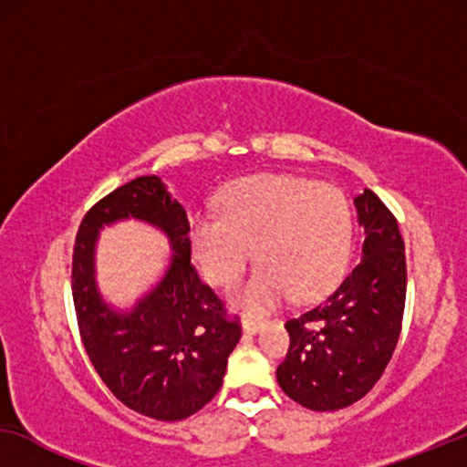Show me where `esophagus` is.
Listing matches in <instances>:
<instances>
[{
    "mask_svg": "<svg viewBox=\"0 0 467 467\" xmlns=\"http://www.w3.org/2000/svg\"><path fill=\"white\" fill-rule=\"evenodd\" d=\"M264 321L261 318H253V317H242V329L246 331V334H259L261 329H264Z\"/></svg>",
    "mask_w": 467,
    "mask_h": 467,
    "instance_id": "1",
    "label": "esophagus"
}]
</instances>
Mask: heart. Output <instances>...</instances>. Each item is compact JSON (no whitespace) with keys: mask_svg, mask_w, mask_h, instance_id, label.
I'll return each instance as SVG.
<instances>
[{"mask_svg":"<svg viewBox=\"0 0 467 467\" xmlns=\"http://www.w3.org/2000/svg\"><path fill=\"white\" fill-rule=\"evenodd\" d=\"M223 213L191 221V248L208 283L229 289L248 261L261 264L234 293L248 315L272 310L289 296L312 299L329 291L348 264L353 216L331 184L285 174L251 176L223 195Z\"/></svg>","mask_w":467,"mask_h":467,"instance_id":"heart-1","label":"heart"}]
</instances>
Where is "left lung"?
Masks as SVG:
<instances>
[{
    "label": "left lung",
    "instance_id": "1",
    "mask_svg": "<svg viewBox=\"0 0 467 467\" xmlns=\"http://www.w3.org/2000/svg\"><path fill=\"white\" fill-rule=\"evenodd\" d=\"M361 261L323 302L285 323L291 344L276 369L293 401L331 412L359 401L385 372L400 340L406 254L398 221L379 195L355 197Z\"/></svg>",
    "mask_w": 467,
    "mask_h": 467
}]
</instances>
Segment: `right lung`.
<instances>
[{
  "mask_svg": "<svg viewBox=\"0 0 467 467\" xmlns=\"http://www.w3.org/2000/svg\"><path fill=\"white\" fill-rule=\"evenodd\" d=\"M136 218L171 242L169 270L130 311L99 293L94 248L104 224ZM189 219L159 176L123 184L85 214L74 244L72 296L82 344L95 372L127 408L149 419L182 420L223 385L240 323L191 265Z\"/></svg>",
  "mask_w": 467,
  "mask_h": 467,
  "instance_id": "1",
  "label": "right lung"
}]
</instances>
